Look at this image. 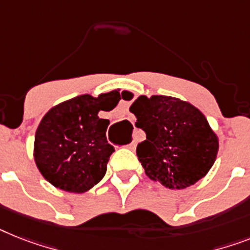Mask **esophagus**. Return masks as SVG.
Segmentation results:
<instances>
[{"mask_svg": "<svg viewBox=\"0 0 250 250\" xmlns=\"http://www.w3.org/2000/svg\"><path fill=\"white\" fill-rule=\"evenodd\" d=\"M135 146H137V144H135V142H131V143L127 144L126 148H127V149H130V150H134V149H135Z\"/></svg>", "mask_w": 250, "mask_h": 250, "instance_id": "esophagus-1", "label": "esophagus"}]
</instances>
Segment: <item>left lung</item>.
<instances>
[{"label": "left lung", "instance_id": "obj_1", "mask_svg": "<svg viewBox=\"0 0 250 250\" xmlns=\"http://www.w3.org/2000/svg\"><path fill=\"white\" fill-rule=\"evenodd\" d=\"M129 110L147 134L137 156L149 179L168 189H185L208 174L218 137L197 107L170 96H140Z\"/></svg>", "mask_w": 250, "mask_h": 250}]
</instances>
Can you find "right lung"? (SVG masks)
I'll return each instance as SVG.
<instances>
[{"label":"right lung","mask_w":250,"mask_h":250,"mask_svg":"<svg viewBox=\"0 0 250 250\" xmlns=\"http://www.w3.org/2000/svg\"><path fill=\"white\" fill-rule=\"evenodd\" d=\"M115 94L119 93L82 94L56 104L43 116L33 154L49 184L80 194L102 180L115 148L106 138L110 121L100 119L98 112L116 107L120 98Z\"/></svg>","instance_id":"1"}]
</instances>
